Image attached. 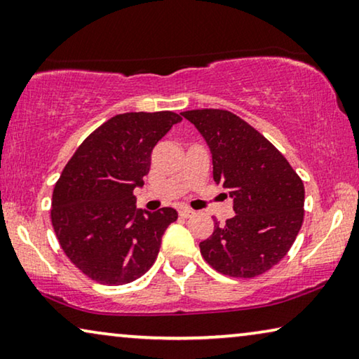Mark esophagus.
Wrapping results in <instances>:
<instances>
[{
    "label": "esophagus",
    "mask_w": 359,
    "mask_h": 359,
    "mask_svg": "<svg viewBox=\"0 0 359 359\" xmlns=\"http://www.w3.org/2000/svg\"><path fill=\"white\" fill-rule=\"evenodd\" d=\"M180 215L183 218H188V217H192L194 215V210L188 209V207H183V209H180Z\"/></svg>",
    "instance_id": "1"
}]
</instances>
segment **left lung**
<instances>
[{
  "label": "left lung",
  "instance_id": "1",
  "mask_svg": "<svg viewBox=\"0 0 359 359\" xmlns=\"http://www.w3.org/2000/svg\"><path fill=\"white\" fill-rule=\"evenodd\" d=\"M209 144L217 184L230 191L235 217L201 241L212 269L257 277L282 261L304 218V184L288 160L257 129L217 108L181 113Z\"/></svg>",
  "mask_w": 359,
  "mask_h": 359
}]
</instances>
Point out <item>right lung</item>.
<instances>
[{"label":"right lung","mask_w":359,"mask_h":359,"mask_svg":"<svg viewBox=\"0 0 359 359\" xmlns=\"http://www.w3.org/2000/svg\"><path fill=\"white\" fill-rule=\"evenodd\" d=\"M173 111L123 113L84 139L56 181L51 223L67 259L102 285L142 277L158 256L162 236L178 212L136 209L152 150L171 126Z\"/></svg>","instance_id":"obj_1"}]
</instances>
